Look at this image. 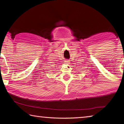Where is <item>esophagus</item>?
I'll return each mask as SVG.
<instances>
[{
	"instance_id": "1",
	"label": "esophagus",
	"mask_w": 124,
	"mask_h": 124,
	"mask_svg": "<svg viewBox=\"0 0 124 124\" xmlns=\"http://www.w3.org/2000/svg\"><path fill=\"white\" fill-rule=\"evenodd\" d=\"M65 62V64H70V60H66Z\"/></svg>"
}]
</instances>
